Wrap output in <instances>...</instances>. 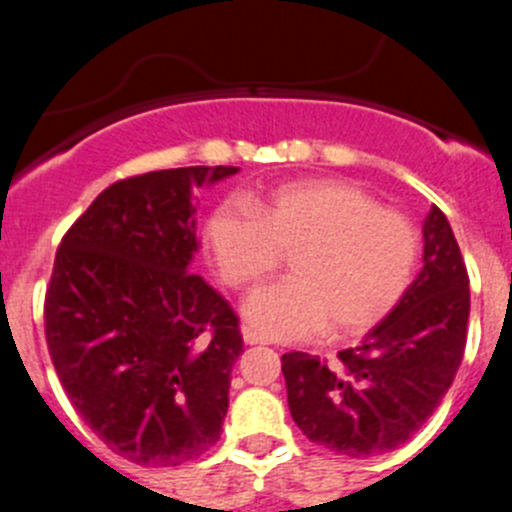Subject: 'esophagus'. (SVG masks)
<instances>
[{"label":"esophagus","instance_id":"1","mask_svg":"<svg viewBox=\"0 0 512 512\" xmlns=\"http://www.w3.org/2000/svg\"><path fill=\"white\" fill-rule=\"evenodd\" d=\"M242 337H245V342L247 345H265V337L262 335H257L255 330H252V327H242Z\"/></svg>","mask_w":512,"mask_h":512}]
</instances>
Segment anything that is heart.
Masks as SVG:
<instances>
[{"label":"heart","instance_id":"heart-1","mask_svg":"<svg viewBox=\"0 0 512 512\" xmlns=\"http://www.w3.org/2000/svg\"><path fill=\"white\" fill-rule=\"evenodd\" d=\"M205 240L232 290L260 285L290 257V280L245 302L247 322L272 340L372 330L405 295L420 257V235L403 212L342 180L285 182L252 205L222 202Z\"/></svg>","mask_w":512,"mask_h":512}]
</instances>
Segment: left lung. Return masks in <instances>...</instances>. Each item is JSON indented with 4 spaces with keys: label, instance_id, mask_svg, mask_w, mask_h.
Masks as SVG:
<instances>
[{
    "label": "left lung",
    "instance_id": "left-lung-1",
    "mask_svg": "<svg viewBox=\"0 0 512 512\" xmlns=\"http://www.w3.org/2000/svg\"><path fill=\"white\" fill-rule=\"evenodd\" d=\"M423 270L388 317L337 362L282 355L297 428L350 458L388 453L413 438L453 385L468 340L470 287L450 222L433 205L423 225Z\"/></svg>",
    "mask_w": 512,
    "mask_h": 512
}]
</instances>
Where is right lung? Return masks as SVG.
Here are the masks:
<instances>
[{
	"label": "right lung",
	"mask_w": 512,
	"mask_h": 512,
	"mask_svg": "<svg viewBox=\"0 0 512 512\" xmlns=\"http://www.w3.org/2000/svg\"><path fill=\"white\" fill-rule=\"evenodd\" d=\"M237 167L124 177L64 232L44 335L69 403L112 453L167 468L220 440L240 317L190 270L192 190Z\"/></svg>",
	"instance_id": "right-lung-1"
}]
</instances>
